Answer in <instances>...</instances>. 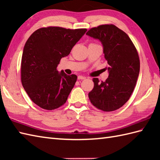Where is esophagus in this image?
<instances>
[{"label": "esophagus", "mask_w": 160, "mask_h": 160, "mask_svg": "<svg viewBox=\"0 0 160 160\" xmlns=\"http://www.w3.org/2000/svg\"><path fill=\"white\" fill-rule=\"evenodd\" d=\"M78 80H84V79H86V77L82 76H78Z\"/></svg>", "instance_id": "obj_1"}]
</instances>
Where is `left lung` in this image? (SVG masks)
<instances>
[{
  "label": "left lung",
  "mask_w": 160,
  "mask_h": 160,
  "mask_svg": "<svg viewBox=\"0 0 160 160\" xmlns=\"http://www.w3.org/2000/svg\"><path fill=\"white\" fill-rule=\"evenodd\" d=\"M86 34L101 42L108 71L105 82L93 78L89 100L103 111L117 110L128 100L136 84L140 67L137 49L127 33L113 25L93 28Z\"/></svg>",
  "instance_id": "obj_1"
}]
</instances>
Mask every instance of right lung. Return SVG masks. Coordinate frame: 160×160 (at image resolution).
<instances>
[{
  "instance_id": "right-lung-1",
  "label": "right lung",
  "mask_w": 160,
  "mask_h": 160,
  "mask_svg": "<svg viewBox=\"0 0 160 160\" xmlns=\"http://www.w3.org/2000/svg\"><path fill=\"white\" fill-rule=\"evenodd\" d=\"M86 32V29L49 27L36 30L27 40L22 56L21 82L30 99L40 108L53 110L66 102L77 76L58 72L57 67Z\"/></svg>"
}]
</instances>
